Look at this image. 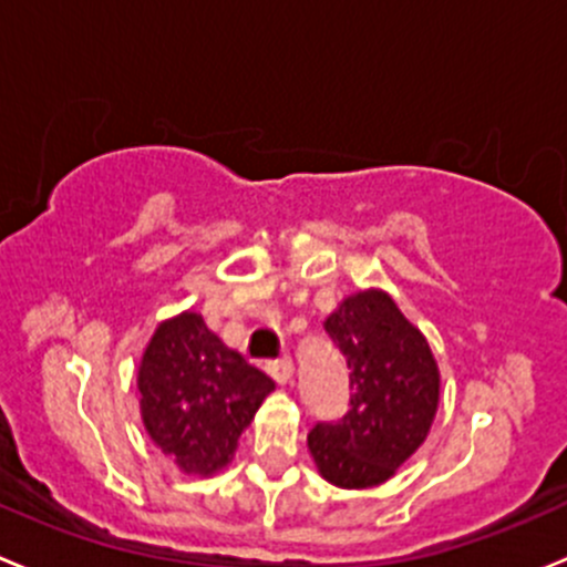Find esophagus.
I'll use <instances>...</instances> for the list:
<instances>
[{
	"label": "esophagus",
	"instance_id": "1",
	"mask_svg": "<svg viewBox=\"0 0 567 567\" xmlns=\"http://www.w3.org/2000/svg\"><path fill=\"white\" fill-rule=\"evenodd\" d=\"M266 371H268V377L274 379V382L285 384V382H290V377H293V362H290V357H279V360H268V362H266Z\"/></svg>",
	"mask_w": 567,
	"mask_h": 567
}]
</instances>
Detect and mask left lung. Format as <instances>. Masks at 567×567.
I'll use <instances>...</instances> for the list:
<instances>
[{
	"label": "left lung",
	"instance_id": "left-lung-1",
	"mask_svg": "<svg viewBox=\"0 0 567 567\" xmlns=\"http://www.w3.org/2000/svg\"><path fill=\"white\" fill-rule=\"evenodd\" d=\"M329 338L349 362V410L307 435L323 480L373 487L423 443L441 395L435 357L388 293L349 296L327 318Z\"/></svg>",
	"mask_w": 567,
	"mask_h": 567
}]
</instances>
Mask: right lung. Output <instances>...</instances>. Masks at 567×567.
<instances>
[{"label":"right lung","mask_w":567,"mask_h":567,"mask_svg":"<svg viewBox=\"0 0 567 567\" xmlns=\"http://www.w3.org/2000/svg\"><path fill=\"white\" fill-rule=\"evenodd\" d=\"M137 390L152 441L185 474L207 476L229 463L274 382L227 349L202 316L183 312L157 327Z\"/></svg>","instance_id":"obj_1"}]
</instances>
